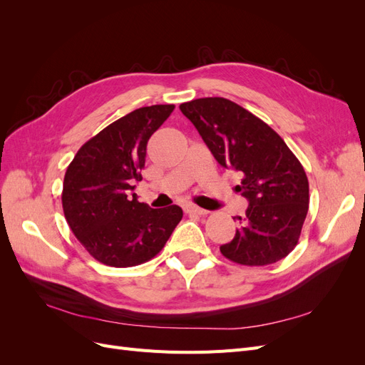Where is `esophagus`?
Wrapping results in <instances>:
<instances>
[{
  "label": "esophagus",
  "instance_id": "esophagus-1",
  "mask_svg": "<svg viewBox=\"0 0 365 365\" xmlns=\"http://www.w3.org/2000/svg\"><path fill=\"white\" fill-rule=\"evenodd\" d=\"M185 212H187V213H193V215H200V216L208 213L207 210H204V208H201V207H197V205H193V204L187 205V207H185Z\"/></svg>",
  "mask_w": 365,
  "mask_h": 365
}]
</instances>
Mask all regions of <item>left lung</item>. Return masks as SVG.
Wrapping results in <instances>:
<instances>
[{"label":"left lung","mask_w":365,"mask_h":365,"mask_svg":"<svg viewBox=\"0 0 365 365\" xmlns=\"http://www.w3.org/2000/svg\"><path fill=\"white\" fill-rule=\"evenodd\" d=\"M216 161L239 172L236 192L247 197L242 227L224 256L247 267L282 260L295 248L309 208V182L302 163L282 137L259 117L224 97L180 105Z\"/></svg>","instance_id":"8db88e82"}]
</instances>
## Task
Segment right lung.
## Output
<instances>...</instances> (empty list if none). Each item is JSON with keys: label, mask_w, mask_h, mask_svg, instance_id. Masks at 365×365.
I'll list each match as a JSON object with an SVG mask.
<instances>
[{"label": "right lung", "mask_w": 365, "mask_h": 365, "mask_svg": "<svg viewBox=\"0 0 365 365\" xmlns=\"http://www.w3.org/2000/svg\"><path fill=\"white\" fill-rule=\"evenodd\" d=\"M175 109L152 105L115 120L77 150L63 178L65 219L83 248L108 267L141 264L163 250L182 219L178 205L138 202L146 146Z\"/></svg>", "instance_id": "add662e5"}]
</instances>
